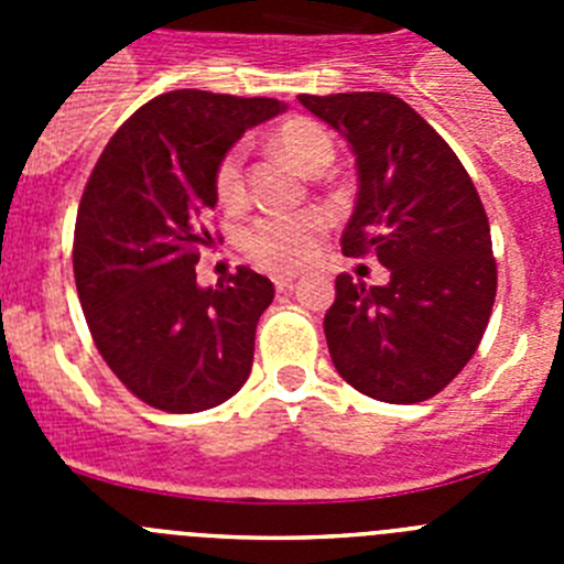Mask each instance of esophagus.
Returning <instances> with one entry per match:
<instances>
[{"mask_svg":"<svg viewBox=\"0 0 564 564\" xmlns=\"http://www.w3.org/2000/svg\"><path fill=\"white\" fill-rule=\"evenodd\" d=\"M293 282H296V276H273V285H276L279 293L291 291Z\"/></svg>","mask_w":564,"mask_h":564,"instance_id":"obj_1","label":"esophagus"}]
</instances>
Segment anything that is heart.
I'll return each mask as SVG.
<instances>
[{"instance_id":"1","label":"heart","mask_w":564,"mask_h":564,"mask_svg":"<svg viewBox=\"0 0 564 564\" xmlns=\"http://www.w3.org/2000/svg\"><path fill=\"white\" fill-rule=\"evenodd\" d=\"M276 147L307 174H322L333 163L330 134L305 118L282 123L276 129ZM214 188L223 206H242L246 200L242 147H231L223 154L214 172ZM322 234H325V217L318 212L265 214L242 234V248L257 265L268 271H296L316 257Z\"/></svg>"}]
</instances>
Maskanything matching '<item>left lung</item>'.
<instances>
[{
	"mask_svg": "<svg viewBox=\"0 0 564 564\" xmlns=\"http://www.w3.org/2000/svg\"><path fill=\"white\" fill-rule=\"evenodd\" d=\"M352 149L356 208L344 257L376 253L390 279L336 276L325 336L338 376L383 403H417L475 356L497 296L491 228L449 143L387 93L299 96Z\"/></svg>",
	"mask_w": 564,
	"mask_h": 564,
	"instance_id": "8db88e82",
	"label": "left lung"
}]
</instances>
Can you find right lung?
Returning a JSON list of instances; mask_svg holds the SVG:
<instances>
[{
    "label": "right lung",
    "mask_w": 564,
    "mask_h": 564,
    "mask_svg": "<svg viewBox=\"0 0 564 564\" xmlns=\"http://www.w3.org/2000/svg\"><path fill=\"white\" fill-rule=\"evenodd\" d=\"M276 98L172 89L112 134L84 188L73 271L98 352L163 412L220 406L248 381L273 282L251 268L197 285L223 154L285 112Z\"/></svg>",
    "instance_id": "obj_1"
}]
</instances>
